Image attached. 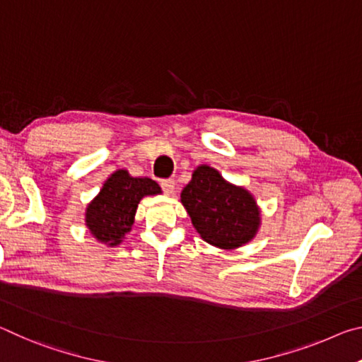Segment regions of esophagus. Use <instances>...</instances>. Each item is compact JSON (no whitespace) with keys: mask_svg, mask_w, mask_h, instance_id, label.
Wrapping results in <instances>:
<instances>
[{"mask_svg":"<svg viewBox=\"0 0 362 362\" xmlns=\"http://www.w3.org/2000/svg\"><path fill=\"white\" fill-rule=\"evenodd\" d=\"M161 188H163V192L166 193V194H173L175 192V182L173 179L163 180L161 182Z\"/></svg>","mask_w":362,"mask_h":362,"instance_id":"obj_1","label":"esophagus"}]
</instances>
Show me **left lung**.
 <instances>
[{
  "label": "left lung",
  "mask_w": 362,
  "mask_h": 362,
  "mask_svg": "<svg viewBox=\"0 0 362 362\" xmlns=\"http://www.w3.org/2000/svg\"><path fill=\"white\" fill-rule=\"evenodd\" d=\"M194 230L206 243L235 250L255 238L262 225V209L254 194L225 180L217 169L201 164L180 193Z\"/></svg>",
  "instance_id": "8db88e82"
}]
</instances>
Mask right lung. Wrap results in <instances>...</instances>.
Returning <instances> with one entry per match:
<instances>
[{"instance_id": "obj_1", "label": "right lung", "mask_w": 362, "mask_h": 362, "mask_svg": "<svg viewBox=\"0 0 362 362\" xmlns=\"http://www.w3.org/2000/svg\"><path fill=\"white\" fill-rule=\"evenodd\" d=\"M161 193V187L148 177H132L126 169L115 170L86 206L84 225L95 241L108 247L119 246L132 230L142 198Z\"/></svg>"}]
</instances>
